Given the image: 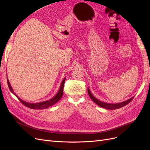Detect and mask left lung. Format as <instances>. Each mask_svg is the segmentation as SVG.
Masks as SVG:
<instances>
[{"label":"left lung","mask_w":150,"mask_h":150,"mask_svg":"<svg viewBox=\"0 0 150 150\" xmlns=\"http://www.w3.org/2000/svg\"><path fill=\"white\" fill-rule=\"evenodd\" d=\"M88 94H89V97L91 98V99L95 103L97 104L98 106H99L101 108H103L108 109V110H116V109H119L120 108H122V107L126 106L127 104H128L134 98V97H132L130 99H128V100H126L123 102H121V103H104V102L99 101V99L95 98L92 94V93H91L89 88H88Z\"/></svg>","instance_id":"8db88e82"}]
</instances>
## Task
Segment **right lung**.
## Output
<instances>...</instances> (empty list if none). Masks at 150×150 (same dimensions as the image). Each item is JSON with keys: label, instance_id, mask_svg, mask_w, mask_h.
Here are the masks:
<instances>
[{"label": "right lung", "instance_id": "obj_1", "mask_svg": "<svg viewBox=\"0 0 150 150\" xmlns=\"http://www.w3.org/2000/svg\"><path fill=\"white\" fill-rule=\"evenodd\" d=\"M65 80H66V78H64V79H63L61 82L60 88H59V89L57 93L52 98L50 99L49 100H47V101H42L40 103H28V102L23 101L19 97H18L17 95L14 93V91H13V90L10 84L9 81H8V79H7V84H8V88H9L11 93L14 94L15 96L19 99V101L22 104H23L24 106L28 107L30 109H34V110H43V109H46L50 106L54 105V104H56V103H57L60 100L62 96V94H63V88H64Z\"/></svg>", "mask_w": 150, "mask_h": 150}]
</instances>
